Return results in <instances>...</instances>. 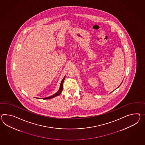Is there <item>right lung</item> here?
<instances>
[{"instance_id":"add662e5","label":"right lung","mask_w":145,"mask_h":145,"mask_svg":"<svg viewBox=\"0 0 145 145\" xmlns=\"http://www.w3.org/2000/svg\"><path fill=\"white\" fill-rule=\"evenodd\" d=\"M64 79H65V76H64V78H63V80H62V81H61V84H60V88H59V91H57V93H56V94H54L53 95L51 96H49V97H48L42 98V99H52V98H53V97H56V96L59 95L60 94V93L62 91V89H63V82Z\"/></svg>"}]
</instances>
